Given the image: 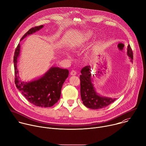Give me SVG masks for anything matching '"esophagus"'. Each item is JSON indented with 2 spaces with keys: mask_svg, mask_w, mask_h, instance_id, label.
Masks as SVG:
<instances>
[{
  "mask_svg": "<svg viewBox=\"0 0 146 146\" xmlns=\"http://www.w3.org/2000/svg\"><path fill=\"white\" fill-rule=\"evenodd\" d=\"M76 74H77L75 70H72V71L70 72V74H71L72 76H75Z\"/></svg>",
  "mask_w": 146,
  "mask_h": 146,
  "instance_id": "esophagus-1",
  "label": "esophagus"
}]
</instances>
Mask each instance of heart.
<instances>
[{"mask_svg":"<svg viewBox=\"0 0 146 146\" xmlns=\"http://www.w3.org/2000/svg\"><path fill=\"white\" fill-rule=\"evenodd\" d=\"M94 36V33L91 31H88L86 32L83 36V40L84 41H88Z\"/></svg>","mask_w":146,"mask_h":146,"instance_id":"b5f03b06","label":"heart"}]
</instances>
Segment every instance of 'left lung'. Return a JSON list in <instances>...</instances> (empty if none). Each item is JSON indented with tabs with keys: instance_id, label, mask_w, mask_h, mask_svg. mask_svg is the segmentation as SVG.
I'll return each mask as SVG.
<instances>
[{
	"instance_id": "left-lung-1",
	"label": "left lung",
	"mask_w": 146,
	"mask_h": 146,
	"mask_svg": "<svg viewBox=\"0 0 146 146\" xmlns=\"http://www.w3.org/2000/svg\"><path fill=\"white\" fill-rule=\"evenodd\" d=\"M127 55L130 58L131 61L132 62L133 52L130 45L128 46ZM91 72L90 66H86L81 70V74L80 76V94L82 103L87 108L94 110L105 108L117 99L103 96L96 92L92 83V75Z\"/></svg>"
}]
</instances>
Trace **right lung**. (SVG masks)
I'll list each match as a JSON object with an SVG mask.
<instances>
[{"label": "right lung", "mask_w": 146, "mask_h": 146, "mask_svg": "<svg viewBox=\"0 0 146 146\" xmlns=\"http://www.w3.org/2000/svg\"><path fill=\"white\" fill-rule=\"evenodd\" d=\"M43 25L30 29L21 39L32 35L43 28ZM20 44H18L14 56L15 84L17 88L25 98L37 107L50 108L54 105L60 99L61 89L68 77L69 70L58 67H51L43 76L28 82L22 81L19 78L17 68L18 58L20 53Z\"/></svg>", "instance_id": "add662e5"}]
</instances>
